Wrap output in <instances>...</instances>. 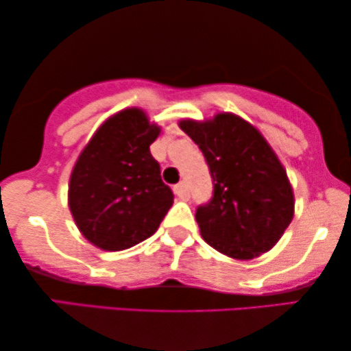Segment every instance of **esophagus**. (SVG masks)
<instances>
[{
	"label": "esophagus",
	"mask_w": 351,
	"mask_h": 351,
	"mask_svg": "<svg viewBox=\"0 0 351 351\" xmlns=\"http://www.w3.org/2000/svg\"><path fill=\"white\" fill-rule=\"evenodd\" d=\"M173 189H175L176 196H178L180 199H183V201H186V199H189V189H188V186H186V183L176 184Z\"/></svg>",
	"instance_id": "esophagus-1"
}]
</instances>
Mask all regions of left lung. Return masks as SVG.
<instances>
[{"label": "left lung", "mask_w": 351, "mask_h": 351, "mask_svg": "<svg viewBox=\"0 0 351 351\" xmlns=\"http://www.w3.org/2000/svg\"><path fill=\"white\" fill-rule=\"evenodd\" d=\"M201 149L212 176L210 201L196 208L204 241L234 259L269 251L293 219V191L277 155L245 119L180 123Z\"/></svg>", "instance_id": "left-lung-1"}]
</instances>
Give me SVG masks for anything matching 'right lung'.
<instances>
[{
    "instance_id": "add662e5",
    "label": "right lung",
    "mask_w": 351,
    "mask_h": 351,
    "mask_svg": "<svg viewBox=\"0 0 351 351\" xmlns=\"http://www.w3.org/2000/svg\"><path fill=\"white\" fill-rule=\"evenodd\" d=\"M160 134L144 112L128 108L100 126L79 155L69 208L92 245L123 251L157 232L173 204L150 144Z\"/></svg>"
}]
</instances>
